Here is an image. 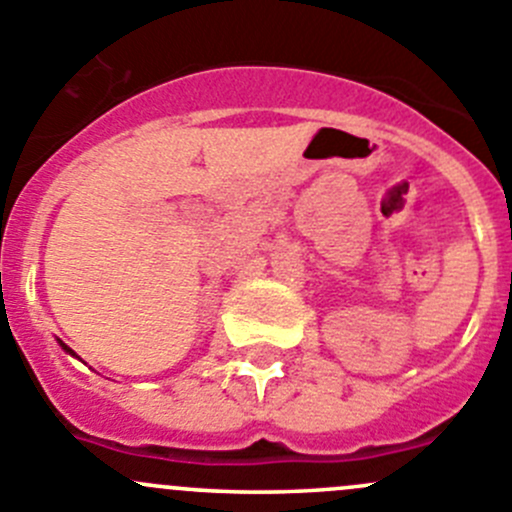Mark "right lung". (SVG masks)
Returning a JSON list of instances; mask_svg holds the SVG:
<instances>
[{
	"instance_id": "add662e5",
	"label": "right lung",
	"mask_w": 512,
	"mask_h": 512,
	"mask_svg": "<svg viewBox=\"0 0 512 512\" xmlns=\"http://www.w3.org/2000/svg\"><path fill=\"white\" fill-rule=\"evenodd\" d=\"M61 347H64V349H66V352H69V354H74V352H71V349H69V347H66V344H61Z\"/></svg>"
}]
</instances>
